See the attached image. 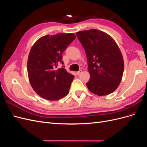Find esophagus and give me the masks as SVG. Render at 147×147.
I'll return each instance as SVG.
<instances>
[{
    "label": "esophagus",
    "instance_id": "obj_1",
    "mask_svg": "<svg viewBox=\"0 0 147 147\" xmlns=\"http://www.w3.org/2000/svg\"><path fill=\"white\" fill-rule=\"evenodd\" d=\"M82 70H78V72H76V74H77V75H79L80 74L82 73Z\"/></svg>",
    "mask_w": 147,
    "mask_h": 147
}]
</instances>
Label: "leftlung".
<instances>
[{
  "instance_id": "1",
  "label": "left lung",
  "mask_w": 147,
  "mask_h": 147,
  "mask_svg": "<svg viewBox=\"0 0 147 147\" xmlns=\"http://www.w3.org/2000/svg\"><path fill=\"white\" fill-rule=\"evenodd\" d=\"M87 57L90 79L86 86L98 96L112 93L121 82L124 61L116 42L110 35L97 29L76 33Z\"/></svg>"
}]
</instances>
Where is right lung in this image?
<instances>
[{
	"instance_id": "right-lung-1",
	"label": "right lung",
	"mask_w": 147,
	"mask_h": 147,
	"mask_svg": "<svg viewBox=\"0 0 147 147\" xmlns=\"http://www.w3.org/2000/svg\"><path fill=\"white\" fill-rule=\"evenodd\" d=\"M75 38V35L56 34L40 38L31 48L28 61V73L34 90L43 98L56 100L68 94L74 75L67 72L63 53Z\"/></svg>"
}]
</instances>
